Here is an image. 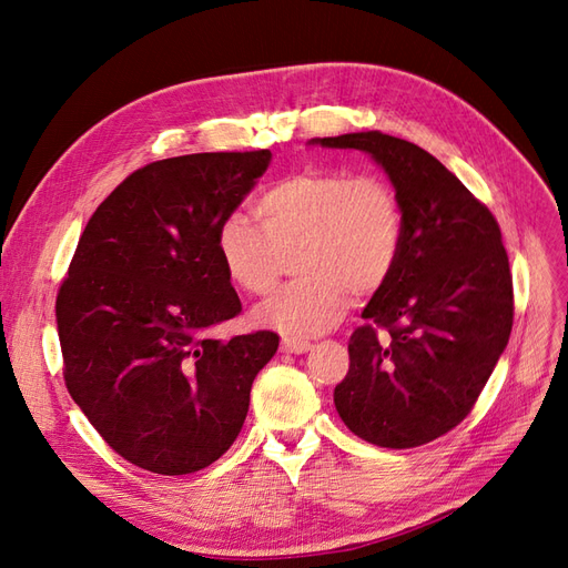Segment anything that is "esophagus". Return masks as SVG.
<instances>
[{"mask_svg":"<svg viewBox=\"0 0 568 568\" xmlns=\"http://www.w3.org/2000/svg\"><path fill=\"white\" fill-rule=\"evenodd\" d=\"M282 348L286 353H294V355H303L313 348L311 341H303V338H284L282 341Z\"/></svg>","mask_w":568,"mask_h":568,"instance_id":"1","label":"esophagus"}]
</instances>
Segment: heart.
I'll return each mask as SVG.
<instances>
[{
    "instance_id": "1",
    "label": "heart",
    "mask_w": 568,
    "mask_h": 568,
    "mask_svg": "<svg viewBox=\"0 0 568 568\" xmlns=\"http://www.w3.org/2000/svg\"><path fill=\"white\" fill-rule=\"evenodd\" d=\"M261 230L244 215L220 222L215 246L230 280L263 296L277 284L282 255L301 274L255 307L253 320L291 338L315 336L346 315L353 291L382 288L403 246V209L372 175L305 170L272 184L255 201Z\"/></svg>"
}]
</instances>
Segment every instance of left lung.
<instances>
[{
  "mask_svg": "<svg viewBox=\"0 0 568 568\" xmlns=\"http://www.w3.org/2000/svg\"><path fill=\"white\" fill-rule=\"evenodd\" d=\"M307 144L357 149L390 180L403 246L390 277L348 343L351 367L334 405L355 436L417 448L469 415L505 353L514 296L503 234L484 203L422 146L379 130ZM372 323L389 329L375 338Z\"/></svg>",
  "mask_w": 568,
  "mask_h": 568,
  "instance_id": "obj_1",
  "label": "left lung"
}]
</instances>
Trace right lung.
<instances>
[{"instance_id": "obj_1", "label": "right lung", "mask_w": 568, "mask_h": 568, "mask_svg": "<svg viewBox=\"0 0 568 568\" xmlns=\"http://www.w3.org/2000/svg\"><path fill=\"white\" fill-rule=\"evenodd\" d=\"M272 153H189L118 184L84 227L57 298L63 376L111 448L163 476L205 469L242 432L280 336L209 332L242 313L215 236Z\"/></svg>"}]
</instances>
